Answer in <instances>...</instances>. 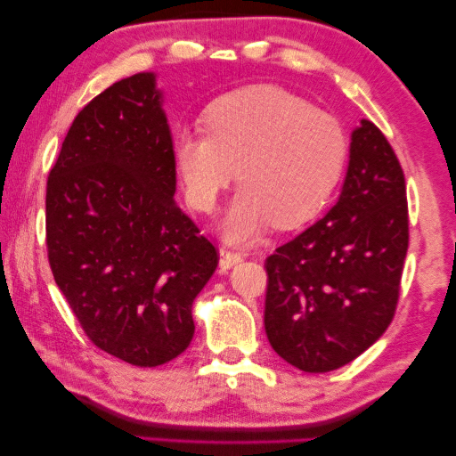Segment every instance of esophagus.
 Here are the masks:
<instances>
[{
    "label": "esophagus",
    "mask_w": 456,
    "mask_h": 456,
    "mask_svg": "<svg viewBox=\"0 0 456 456\" xmlns=\"http://www.w3.org/2000/svg\"><path fill=\"white\" fill-rule=\"evenodd\" d=\"M240 260H242L240 252L220 248V271H228V268H232L234 265L240 263Z\"/></svg>",
    "instance_id": "obj_1"
}]
</instances>
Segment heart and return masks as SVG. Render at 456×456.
Here are the masks:
<instances>
[{"label": "heart", "mask_w": 456, "mask_h": 456, "mask_svg": "<svg viewBox=\"0 0 456 456\" xmlns=\"http://www.w3.org/2000/svg\"><path fill=\"white\" fill-rule=\"evenodd\" d=\"M204 131L174 143L177 179L188 204L212 212L220 193L238 190L220 220L230 242H246L274 222L297 228L323 212L346 171L349 137L331 113L281 86L238 88L204 113Z\"/></svg>", "instance_id": "1"}]
</instances>
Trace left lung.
Returning <instances> with one entry per match:
<instances>
[{"instance_id": "obj_1", "label": "left lung", "mask_w": 456, "mask_h": 456, "mask_svg": "<svg viewBox=\"0 0 456 456\" xmlns=\"http://www.w3.org/2000/svg\"><path fill=\"white\" fill-rule=\"evenodd\" d=\"M406 250L404 171L384 133L362 118L335 206L265 263L274 352L309 374L354 362L392 323Z\"/></svg>"}]
</instances>
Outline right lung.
<instances>
[{
  "instance_id": "obj_1",
  "label": "right lung",
  "mask_w": 456,
  "mask_h": 456,
  "mask_svg": "<svg viewBox=\"0 0 456 456\" xmlns=\"http://www.w3.org/2000/svg\"><path fill=\"white\" fill-rule=\"evenodd\" d=\"M153 72L74 118L46 185L52 274L96 347L139 368L185 352L191 303L218 266L175 204L174 141Z\"/></svg>"
}]
</instances>
